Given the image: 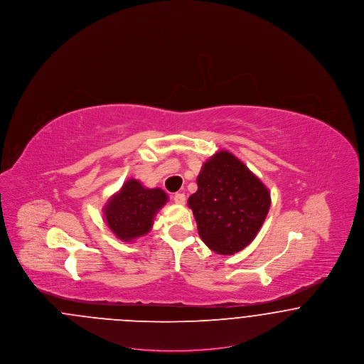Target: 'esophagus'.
I'll return each instance as SVG.
<instances>
[{"label": "esophagus", "instance_id": "1", "mask_svg": "<svg viewBox=\"0 0 364 364\" xmlns=\"http://www.w3.org/2000/svg\"><path fill=\"white\" fill-rule=\"evenodd\" d=\"M174 203L184 205L186 203V195L184 193H176L173 196Z\"/></svg>", "mask_w": 364, "mask_h": 364}]
</instances>
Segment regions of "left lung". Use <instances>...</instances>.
Listing matches in <instances>:
<instances>
[{"mask_svg":"<svg viewBox=\"0 0 364 364\" xmlns=\"http://www.w3.org/2000/svg\"><path fill=\"white\" fill-rule=\"evenodd\" d=\"M188 198L200 239L217 254L233 255L255 239L270 208V192L239 158L218 151L206 161Z\"/></svg>","mask_w":364,"mask_h":364,"instance_id":"1","label":"left lung"}]
</instances>
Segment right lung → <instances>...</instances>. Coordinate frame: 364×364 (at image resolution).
Returning <instances> with one entry per match:
<instances>
[{
	"mask_svg": "<svg viewBox=\"0 0 364 364\" xmlns=\"http://www.w3.org/2000/svg\"><path fill=\"white\" fill-rule=\"evenodd\" d=\"M166 202L168 195L161 188L150 190L129 178L105 205V221L120 240L132 242L150 232L158 210Z\"/></svg>",
	"mask_w": 364,
	"mask_h": 364,
	"instance_id": "right-lung-1",
	"label": "right lung"
}]
</instances>
